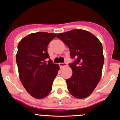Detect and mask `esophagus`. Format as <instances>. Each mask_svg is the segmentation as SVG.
<instances>
[{"label": "esophagus", "mask_w": 120, "mask_h": 120, "mask_svg": "<svg viewBox=\"0 0 120 120\" xmlns=\"http://www.w3.org/2000/svg\"><path fill=\"white\" fill-rule=\"evenodd\" d=\"M59 65H60V67L61 68H64V67H65L66 66V63H59Z\"/></svg>", "instance_id": "obj_1"}]
</instances>
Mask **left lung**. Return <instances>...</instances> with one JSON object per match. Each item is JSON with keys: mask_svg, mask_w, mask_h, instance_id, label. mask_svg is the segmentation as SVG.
Listing matches in <instances>:
<instances>
[{"mask_svg": "<svg viewBox=\"0 0 120 120\" xmlns=\"http://www.w3.org/2000/svg\"><path fill=\"white\" fill-rule=\"evenodd\" d=\"M61 39L70 49L69 64L72 75L66 79L68 91L77 99H84L92 93L102 76L104 56L102 43L98 38L85 30L74 29L59 33Z\"/></svg>", "mask_w": 120, "mask_h": 120, "instance_id": "8db88e82", "label": "left lung"}]
</instances>
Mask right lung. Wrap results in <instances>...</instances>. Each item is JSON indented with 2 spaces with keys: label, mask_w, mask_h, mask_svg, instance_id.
Masks as SVG:
<instances>
[{
  "label": "right lung",
  "mask_w": 120,
  "mask_h": 120,
  "mask_svg": "<svg viewBox=\"0 0 120 120\" xmlns=\"http://www.w3.org/2000/svg\"><path fill=\"white\" fill-rule=\"evenodd\" d=\"M56 33L37 32L19 42L16 54L20 79L28 93L38 99L47 97L60 69L49 59L47 47Z\"/></svg>",
  "instance_id": "add662e5"
}]
</instances>
